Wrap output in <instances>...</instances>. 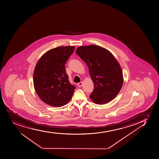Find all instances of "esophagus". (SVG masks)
<instances>
[{"label": "esophagus", "instance_id": "34e87169", "mask_svg": "<svg viewBox=\"0 0 159 159\" xmlns=\"http://www.w3.org/2000/svg\"><path fill=\"white\" fill-rule=\"evenodd\" d=\"M82 82H79V83H78V86L79 87H81V86H82Z\"/></svg>", "mask_w": 159, "mask_h": 159}]
</instances>
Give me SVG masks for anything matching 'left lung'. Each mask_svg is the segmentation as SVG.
<instances>
[{"instance_id":"1","label":"left lung","mask_w":159,"mask_h":159,"mask_svg":"<svg viewBox=\"0 0 159 159\" xmlns=\"http://www.w3.org/2000/svg\"><path fill=\"white\" fill-rule=\"evenodd\" d=\"M76 53L87 65L94 84V89L90 95L91 100L99 104L112 100L123 84L122 70L114 56L97 45L79 47Z\"/></svg>"}]
</instances>
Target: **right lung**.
Wrapping results in <instances>:
<instances>
[{
    "instance_id": "obj_1",
    "label": "right lung",
    "mask_w": 159,
    "mask_h": 159,
    "mask_svg": "<svg viewBox=\"0 0 159 159\" xmlns=\"http://www.w3.org/2000/svg\"><path fill=\"white\" fill-rule=\"evenodd\" d=\"M75 49V46H63L49 50L36 65L33 76L34 90L49 106L60 107L71 99L75 87L69 81L65 65Z\"/></svg>"
}]
</instances>
